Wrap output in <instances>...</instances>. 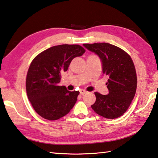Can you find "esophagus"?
I'll return each instance as SVG.
<instances>
[{
    "instance_id": "obj_1",
    "label": "esophagus",
    "mask_w": 158,
    "mask_h": 158,
    "mask_svg": "<svg viewBox=\"0 0 158 158\" xmlns=\"http://www.w3.org/2000/svg\"><path fill=\"white\" fill-rule=\"evenodd\" d=\"M79 92H80V94H81V95H83V94H85L87 93V92H86L85 90H84V89H81V90H80Z\"/></svg>"
}]
</instances>
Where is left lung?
<instances>
[{
    "instance_id": "8db88e82",
    "label": "left lung",
    "mask_w": 158,
    "mask_h": 158,
    "mask_svg": "<svg viewBox=\"0 0 158 158\" xmlns=\"http://www.w3.org/2000/svg\"><path fill=\"white\" fill-rule=\"evenodd\" d=\"M101 59L103 73L107 77L109 94L94 92L95 103L91 107L98 115L106 118H118L124 114L134 98L137 88V76L131 57L109 43L83 44Z\"/></svg>"
}]
</instances>
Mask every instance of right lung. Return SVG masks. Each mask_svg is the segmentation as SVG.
I'll list each match as a JSON object with an SVG mask.
<instances>
[{
    "label": "right lung",
    "instance_id": "add662e5",
    "mask_svg": "<svg viewBox=\"0 0 158 158\" xmlns=\"http://www.w3.org/2000/svg\"><path fill=\"white\" fill-rule=\"evenodd\" d=\"M85 52L80 45L61 44L46 49L33 59L27 75V94L33 109L42 118L57 120L75 106L79 92L69 91L58 83L71 61Z\"/></svg>",
    "mask_w": 158,
    "mask_h": 158
}]
</instances>
